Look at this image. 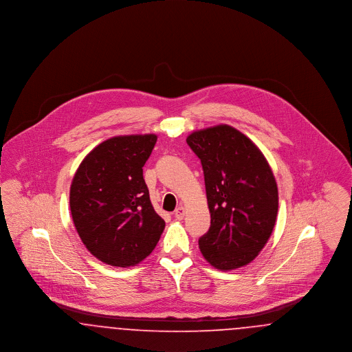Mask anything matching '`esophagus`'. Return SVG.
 I'll return each mask as SVG.
<instances>
[{
  "label": "esophagus",
  "instance_id": "esophagus-1",
  "mask_svg": "<svg viewBox=\"0 0 352 352\" xmlns=\"http://www.w3.org/2000/svg\"><path fill=\"white\" fill-rule=\"evenodd\" d=\"M184 214H186L184 207L179 206V207L174 211V218L177 219V220H182V219L184 218Z\"/></svg>",
  "mask_w": 352,
  "mask_h": 352
}]
</instances>
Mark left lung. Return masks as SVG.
Returning <instances> with one entry per match:
<instances>
[{
  "mask_svg": "<svg viewBox=\"0 0 352 352\" xmlns=\"http://www.w3.org/2000/svg\"><path fill=\"white\" fill-rule=\"evenodd\" d=\"M201 162L211 226L199 239L203 257L232 270L267 244L278 211V190L264 154L245 134L221 124L186 138Z\"/></svg>",
  "mask_w": 352,
  "mask_h": 352,
  "instance_id": "left-lung-1",
  "label": "left lung"
}]
</instances>
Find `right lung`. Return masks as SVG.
Segmentation results:
<instances>
[{
  "instance_id": "add662e5",
  "label": "right lung",
  "mask_w": 352,
  "mask_h": 352,
  "mask_svg": "<svg viewBox=\"0 0 352 352\" xmlns=\"http://www.w3.org/2000/svg\"><path fill=\"white\" fill-rule=\"evenodd\" d=\"M155 134L116 135L89 151L69 188V208L85 248L112 267H133L165 230L151 206L142 168Z\"/></svg>"
}]
</instances>
